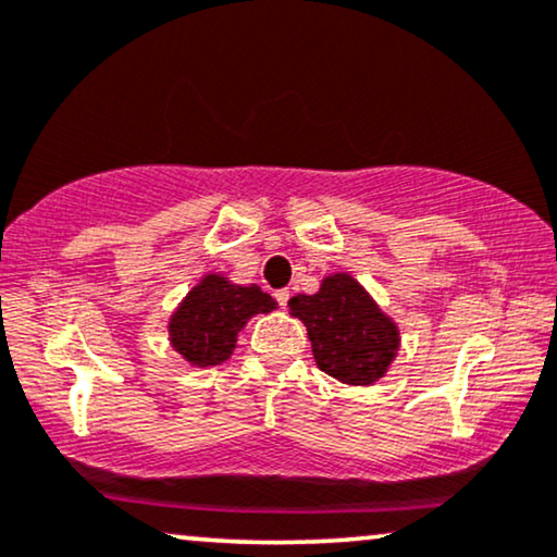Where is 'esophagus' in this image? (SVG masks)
Instances as JSON below:
<instances>
[{
	"instance_id": "esophagus-1",
	"label": "esophagus",
	"mask_w": 557,
	"mask_h": 557,
	"mask_svg": "<svg viewBox=\"0 0 557 557\" xmlns=\"http://www.w3.org/2000/svg\"><path fill=\"white\" fill-rule=\"evenodd\" d=\"M288 296H292V294H288L286 288H278V292L273 294V299L278 301V307H281V309H286V305H288Z\"/></svg>"
}]
</instances>
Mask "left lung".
Returning <instances> with one entry per match:
<instances>
[{"label": "left lung", "mask_w": 557, "mask_h": 557, "mask_svg": "<svg viewBox=\"0 0 557 557\" xmlns=\"http://www.w3.org/2000/svg\"><path fill=\"white\" fill-rule=\"evenodd\" d=\"M288 309L305 322L317 366L345 384H373L399 350L396 324L348 273L327 276L312 296H294Z\"/></svg>", "instance_id": "left-lung-1"}]
</instances>
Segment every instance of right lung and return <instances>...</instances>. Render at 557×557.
<instances>
[{
    "mask_svg": "<svg viewBox=\"0 0 557 557\" xmlns=\"http://www.w3.org/2000/svg\"><path fill=\"white\" fill-rule=\"evenodd\" d=\"M276 301L258 286H235L225 276H205L169 322L171 345L191 366H220L233 356L237 332L252 314H265Z\"/></svg>",
    "mask_w": 557,
    "mask_h": 557,
    "instance_id": "1",
    "label": "right lung"
}]
</instances>
